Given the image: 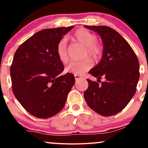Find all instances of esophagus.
Instances as JSON below:
<instances>
[{"label":"esophagus","mask_w":148,"mask_h":148,"mask_svg":"<svg viewBox=\"0 0 148 148\" xmlns=\"http://www.w3.org/2000/svg\"><path fill=\"white\" fill-rule=\"evenodd\" d=\"M74 77H75V79L76 80V81H77V80H79V79H82L83 76H80V75H74Z\"/></svg>","instance_id":"obj_1"}]
</instances>
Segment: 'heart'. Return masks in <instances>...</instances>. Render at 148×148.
Returning a JSON list of instances; mask_svg holds the SVG:
<instances>
[{
  "instance_id": "obj_1",
  "label": "heart",
  "mask_w": 148,
  "mask_h": 148,
  "mask_svg": "<svg viewBox=\"0 0 148 148\" xmlns=\"http://www.w3.org/2000/svg\"><path fill=\"white\" fill-rule=\"evenodd\" d=\"M73 38L86 47V55L95 59H98L102 54V47L97 42L95 35L84 28H79L73 34ZM56 53L62 63L68 62L69 57L67 54V43L66 39L62 38L58 43ZM92 65V62L89 58H86L81 61H74L66 67L65 71L75 75H82L88 71Z\"/></svg>"
}]
</instances>
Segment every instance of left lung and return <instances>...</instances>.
<instances>
[{
	"label": "left lung",
	"instance_id": "8db88e82",
	"mask_svg": "<svg viewBox=\"0 0 148 148\" xmlns=\"http://www.w3.org/2000/svg\"><path fill=\"white\" fill-rule=\"evenodd\" d=\"M101 37L103 45L102 58L89 72L103 77L104 82L87 79L88 88L84 98L88 106L103 116L114 115L123 111L136 91L139 62L131 46L116 30L106 25H85Z\"/></svg>",
	"mask_w": 148,
	"mask_h": 148
}]
</instances>
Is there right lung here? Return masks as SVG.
<instances>
[{"label": "right lung", "instance_id": "1", "mask_svg": "<svg viewBox=\"0 0 148 148\" xmlns=\"http://www.w3.org/2000/svg\"><path fill=\"white\" fill-rule=\"evenodd\" d=\"M74 26L37 32L18 47L10 67L14 96L28 113L38 118L53 116L63 108L75 83L71 73L60 75L64 65L56 47Z\"/></svg>", "mask_w": 148, "mask_h": 148}]
</instances>
